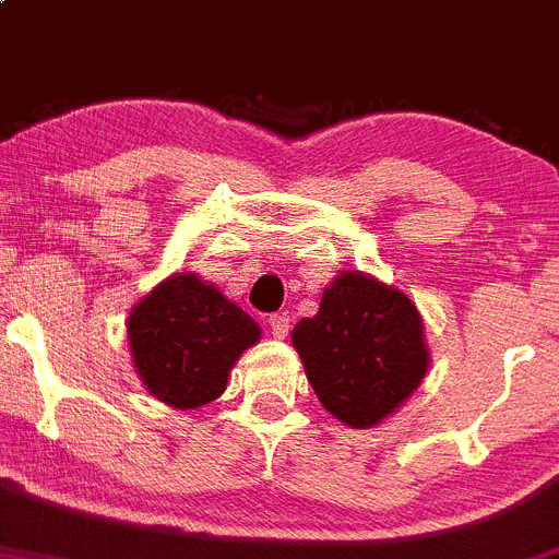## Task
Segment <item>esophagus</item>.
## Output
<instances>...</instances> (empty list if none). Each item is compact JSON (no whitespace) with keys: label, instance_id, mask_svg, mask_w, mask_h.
Listing matches in <instances>:
<instances>
[{"label":"esophagus","instance_id":"34e87169","mask_svg":"<svg viewBox=\"0 0 559 559\" xmlns=\"http://www.w3.org/2000/svg\"><path fill=\"white\" fill-rule=\"evenodd\" d=\"M269 328H272L274 338H285V335L290 333V314H285V311L272 314L269 317Z\"/></svg>","mask_w":559,"mask_h":559}]
</instances>
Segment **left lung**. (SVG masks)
Wrapping results in <instances>:
<instances>
[{
  "label": "left lung",
  "instance_id": "obj_1",
  "mask_svg": "<svg viewBox=\"0 0 559 559\" xmlns=\"http://www.w3.org/2000/svg\"><path fill=\"white\" fill-rule=\"evenodd\" d=\"M293 346L330 416L370 429L424 381V320L405 293L362 272L338 274L320 311L293 328Z\"/></svg>",
  "mask_w": 559,
  "mask_h": 559
}]
</instances>
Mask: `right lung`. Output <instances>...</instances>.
<instances>
[{
  "instance_id": "right-lung-1",
  "label": "right lung",
  "mask_w": 559,
  "mask_h": 559,
  "mask_svg": "<svg viewBox=\"0 0 559 559\" xmlns=\"http://www.w3.org/2000/svg\"><path fill=\"white\" fill-rule=\"evenodd\" d=\"M258 338L253 317L191 272L159 282L128 317L138 378L178 411L218 400L234 362Z\"/></svg>"
}]
</instances>
